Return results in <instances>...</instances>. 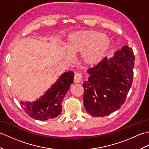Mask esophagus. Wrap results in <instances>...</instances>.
I'll return each instance as SVG.
<instances>
[{
  "label": "esophagus",
  "mask_w": 149,
  "mask_h": 149,
  "mask_svg": "<svg viewBox=\"0 0 149 149\" xmlns=\"http://www.w3.org/2000/svg\"><path fill=\"white\" fill-rule=\"evenodd\" d=\"M74 81L75 83H81L82 81V74L79 72H75L74 74Z\"/></svg>",
  "instance_id": "34e87169"
}]
</instances>
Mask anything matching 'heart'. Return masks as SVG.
I'll return each mask as SVG.
<instances>
[{"label": "heart", "instance_id": "b5f03b06", "mask_svg": "<svg viewBox=\"0 0 149 149\" xmlns=\"http://www.w3.org/2000/svg\"><path fill=\"white\" fill-rule=\"evenodd\" d=\"M110 44L109 37L96 31H80L69 34L66 49L70 54L81 52V58L88 65H93L102 59Z\"/></svg>", "mask_w": 149, "mask_h": 149}]
</instances>
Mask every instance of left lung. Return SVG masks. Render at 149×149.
Returning <instances> with one entry per match:
<instances>
[{"label":"left lung","instance_id":"obj_1","mask_svg":"<svg viewBox=\"0 0 149 149\" xmlns=\"http://www.w3.org/2000/svg\"><path fill=\"white\" fill-rule=\"evenodd\" d=\"M134 61L132 49L125 45L88 69L90 77L83 86L84 105L90 115L105 116L120 108L131 87Z\"/></svg>","mask_w":149,"mask_h":149}]
</instances>
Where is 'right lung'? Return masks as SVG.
I'll use <instances>...</instances> for the list:
<instances>
[{
    "instance_id": "add662e5",
    "label": "right lung",
    "mask_w": 149,
    "mask_h": 149,
    "mask_svg": "<svg viewBox=\"0 0 149 149\" xmlns=\"http://www.w3.org/2000/svg\"><path fill=\"white\" fill-rule=\"evenodd\" d=\"M74 72H66L43 96L33 102L21 101L22 109L31 118L38 120L54 118L61 113L62 102L74 82Z\"/></svg>"
}]
</instances>
